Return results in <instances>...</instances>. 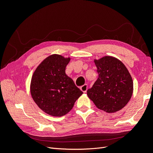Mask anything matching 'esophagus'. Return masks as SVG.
<instances>
[{
	"mask_svg": "<svg viewBox=\"0 0 153 153\" xmlns=\"http://www.w3.org/2000/svg\"><path fill=\"white\" fill-rule=\"evenodd\" d=\"M80 90L82 92H85L87 91V84H84V85H83L82 86H81L80 87Z\"/></svg>",
	"mask_w": 153,
	"mask_h": 153,
	"instance_id": "1",
	"label": "esophagus"
}]
</instances>
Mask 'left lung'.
I'll use <instances>...</instances> for the list:
<instances>
[{
    "instance_id": "left-lung-1",
    "label": "left lung",
    "mask_w": 153,
    "mask_h": 153,
    "mask_svg": "<svg viewBox=\"0 0 153 153\" xmlns=\"http://www.w3.org/2000/svg\"><path fill=\"white\" fill-rule=\"evenodd\" d=\"M94 62L98 78L87 94L96 107L107 113L121 110L130 100L133 82L124 64L112 56H105Z\"/></svg>"
}]
</instances>
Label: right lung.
<instances>
[{"mask_svg":"<svg viewBox=\"0 0 153 153\" xmlns=\"http://www.w3.org/2000/svg\"><path fill=\"white\" fill-rule=\"evenodd\" d=\"M70 57L53 54L44 59L32 76L30 94L38 107L54 117L68 114L83 94L70 77L66 67Z\"/></svg>","mask_w":153,"mask_h":153,"instance_id":"obj_1","label":"right lung"}]
</instances>
